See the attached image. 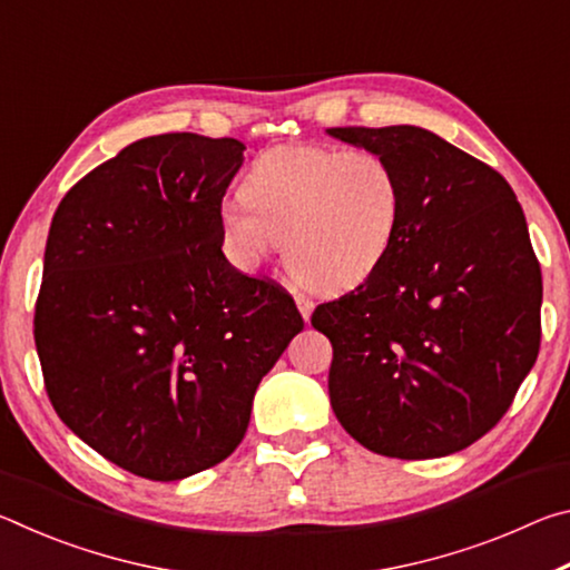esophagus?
Here are the masks:
<instances>
[{"instance_id":"1","label":"esophagus","mask_w":570,"mask_h":570,"mask_svg":"<svg viewBox=\"0 0 570 570\" xmlns=\"http://www.w3.org/2000/svg\"><path fill=\"white\" fill-rule=\"evenodd\" d=\"M296 306H298V312H302L304 322H308V316H312V312H314V302H312V298H306V296L298 294V296H296Z\"/></svg>"}]
</instances>
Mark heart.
Wrapping results in <instances>:
<instances>
[{
    "label": "heart",
    "mask_w": 570,
    "mask_h": 570,
    "mask_svg": "<svg viewBox=\"0 0 570 570\" xmlns=\"http://www.w3.org/2000/svg\"><path fill=\"white\" fill-rule=\"evenodd\" d=\"M402 216V178L382 153L288 142L250 163L240 198L218 206L216 224L240 272H256L284 240V266L296 282L340 294L377 272Z\"/></svg>",
    "instance_id": "heart-1"
}]
</instances>
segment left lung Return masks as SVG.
Masks as SVG:
<instances>
[{"mask_svg": "<svg viewBox=\"0 0 570 570\" xmlns=\"http://www.w3.org/2000/svg\"><path fill=\"white\" fill-rule=\"evenodd\" d=\"M326 132L382 153L404 186L387 258L312 314L334 350L332 410L377 455H452L495 428L538 360L543 278L523 208L498 170L424 128Z\"/></svg>", "mask_w": 570, "mask_h": 570, "instance_id": "1", "label": "left lung"}]
</instances>
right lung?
<instances>
[{
	"label": "right lung",
	"instance_id": "right-lung-1",
	"mask_svg": "<svg viewBox=\"0 0 570 570\" xmlns=\"http://www.w3.org/2000/svg\"><path fill=\"white\" fill-rule=\"evenodd\" d=\"M244 142L142 138L65 193L35 344L55 412L105 460L183 480L244 440L258 382L304 330L292 294L240 274L216 210Z\"/></svg>",
	"mask_w": 570,
	"mask_h": 570
}]
</instances>
